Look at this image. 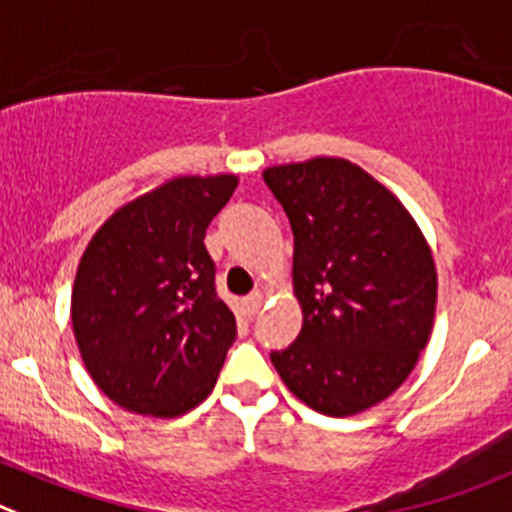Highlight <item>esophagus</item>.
<instances>
[{"instance_id": "1", "label": "esophagus", "mask_w": 512, "mask_h": 512, "mask_svg": "<svg viewBox=\"0 0 512 512\" xmlns=\"http://www.w3.org/2000/svg\"><path fill=\"white\" fill-rule=\"evenodd\" d=\"M262 303H265V293H260V290H255V293H250V295H247V300H245L247 313L255 315L257 310L262 308Z\"/></svg>"}]
</instances>
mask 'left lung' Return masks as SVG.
Wrapping results in <instances>:
<instances>
[{
    "instance_id": "obj_1",
    "label": "left lung",
    "mask_w": 512,
    "mask_h": 512,
    "mask_svg": "<svg viewBox=\"0 0 512 512\" xmlns=\"http://www.w3.org/2000/svg\"><path fill=\"white\" fill-rule=\"evenodd\" d=\"M295 237L303 328L270 361L315 412L351 417L394 394L427 346L437 270L422 229L384 184L346 159L262 171Z\"/></svg>"
}]
</instances>
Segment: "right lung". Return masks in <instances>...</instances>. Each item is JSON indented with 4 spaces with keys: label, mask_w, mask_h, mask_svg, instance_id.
<instances>
[{
    "label": "right lung",
    "mask_w": 512,
    "mask_h": 512,
    "mask_svg": "<svg viewBox=\"0 0 512 512\" xmlns=\"http://www.w3.org/2000/svg\"><path fill=\"white\" fill-rule=\"evenodd\" d=\"M237 176H179L118 209L80 257L73 331L108 399L179 417L217 384L237 321L217 295L204 234Z\"/></svg>",
    "instance_id": "right-lung-1"
}]
</instances>
